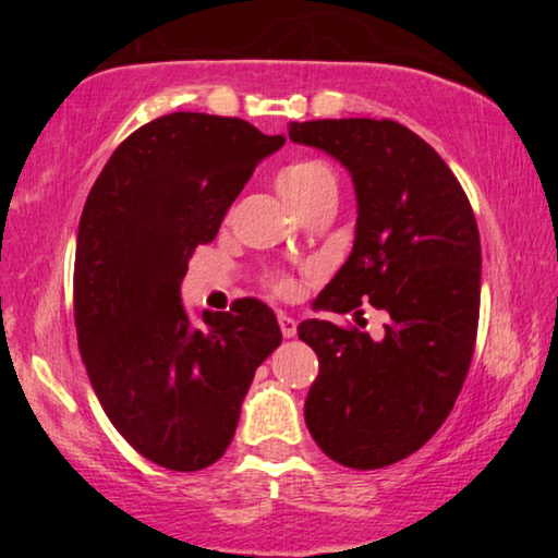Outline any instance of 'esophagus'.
<instances>
[{"label":"esophagus","instance_id":"1","mask_svg":"<svg viewBox=\"0 0 558 558\" xmlns=\"http://www.w3.org/2000/svg\"><path fill=\"white\" fill-rule=\"evenodd\" d=\"M279 327H281V335H284V338H294L296 335V323H294V317H289V315H284V312H279Z\"/></svg>","mask_w":558,"mask_h":558}]
</instances>
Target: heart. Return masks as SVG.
I'll return each instance as SVG.
<instances>
[{"label": "heart", "instance_id": "b5f03b06", "mask_svg": "<svg viewBox=\"0 0 558 558\" xmlns=\"http://www.w3.org/2000/svg\"><path fill=\"white\" fill-rule=\"evenodd\" d=\"M279 190L281 195L302 213L310 203H315L317 197H323L327 193H338V180H335V172L330 167L319 162V159H296V162L287 165L284 170L279 172ZM266 284H269L271 292L279 296H294L296 292L294 279L287 277V274H271V277L266 279Z\"/></svg>", "mask_w": 558, "mask_h": 558}]
</instances>
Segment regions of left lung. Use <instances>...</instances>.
I'll list each match as a JSON object with an SVG mask.
<instances>
[{
	"instance_id": "1",
	"label": "left lung",
	"mask_w": 558,
	"mask_h": 558,
	"mask_svg": "<svg viewBox=\"0 0 558 558\" xmlns=\"http://www.w3.org/2000/svg\"><path fill=\"white\" fill-rule=\"evenodd\" d=\"M289 140L353 174V254L315 307L384 310V340L304 319L319 373L304 401L317 447L342 468L414 454L445 424L468 378L480 319V233L460 180L422 136L391 119L292 121Z\"/></svg>"
}]
</instances>
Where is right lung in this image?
I'll use <instances>...</instances> for the list:
<instances>
[{
	"mask_svg": "<svg viewBox=\"0 0 558 558\" xmlns=\"http://www.w3.org/2000/svg\"><path fill=\"white\" fill-rule=\"evenodd\" d=\"M284 136L174 111L113 149L83 205L73 312L90 386L117 432L159 468L195 472L231 445L243 396L281 342L254 296L190 323L180 281L216 239L258 159Z\"/></svg>",
	"mask_w": 558,
	"mask_h": 558,
	"instance_id": "right-lung-1",
	"label": "right lung"
}]
</instances>
